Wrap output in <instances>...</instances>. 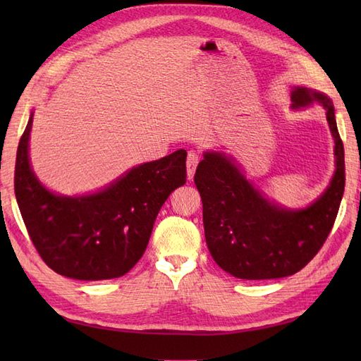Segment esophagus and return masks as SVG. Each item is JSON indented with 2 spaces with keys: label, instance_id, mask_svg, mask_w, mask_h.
I'll use <instances>...</instances> for the list:
<instances>
[{
  "label": "esophagus",
  "instance_id": "34e87169",
  "mask_svg": "<svg viewBox=\"0 0 361 361\" xmlns=\"http://www.w3.org/2000/svg\"><path fill=\"white\" fill-rule=\"evenodd\" d=\"M199 154L195 150H190L188 152V159H187V174H188V179L191 180L194 173H195V169H197V164H199Z\"/></svg>",
  "mask_w": 361,
  "mask_h": 361
}]
</instances>
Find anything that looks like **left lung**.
<instances>
[{
  "label": "left lung",
  "mask_w": 361,
  "mask_h": 361,
  "mask_svg": "<svg viewBox=\"0 0 361 361\" xmlns=\"http://www.w3.org/2000/svg\"><path fill=\"white\" fill-rule=\"evenodd\" d=\"M290 99L292 110L321 104L334 138L336 171L313 203L288 209L271 202L221 152H204L194 174L207 248L216 265L236 279H281L302 269L329 238L342 202L345 152L331 99L307 87H293Z\"/></svg>",
  "instance_id": "left-lung-1"
}]
</instances>
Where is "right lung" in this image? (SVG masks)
<instances>
[{"label": "right lung", "instance_id": "add662e5", "mask_svg": "<svg viewBox=\"0 0 361 361\" xmlns=\"http://www.w3.org/2000/svg\"><path fill=\"white\" fill-rule=\"evenodd\" d=\"M31 125L32 111L18 146L15 194L37 253L69 279L125 276L143 256L161 206L187 182V152L140 164L97 192L68 197L43 187L32 171Z\"/></svg>", "mask_w": 361, "mask_h": 361}]
</instances>
